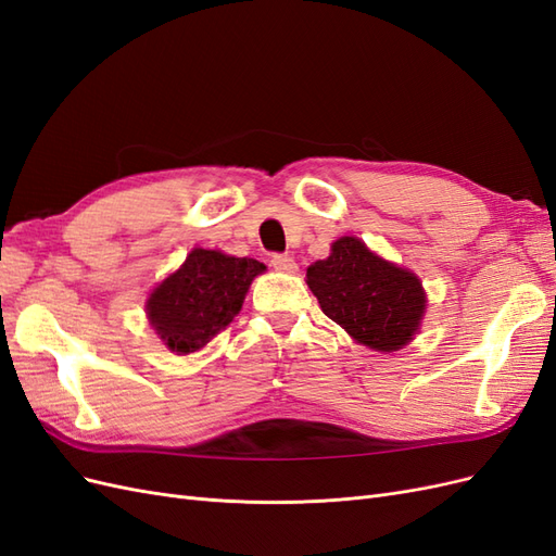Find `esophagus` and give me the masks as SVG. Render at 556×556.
I'll return each instance as SVG.
<instances>
[{"label": "esophagus", "mask_w": 556, "mask_h": 556, "mask_svg": "<svg viewBox=\"0 0 556 556\" xmlns=\"http://www.w3.org/2000/svg\"><path fill=\"white\" fill-rule=\"evenodd\" d=\"M271 266L276 268V271H282V274H294L296 271L294 257L285 255V252H276V255H271Z\"/></svg>", "instance_id": "1"}]
</instances>
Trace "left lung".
I'll return each mask as SVG.
<instances>
[{
  "label": "left lung",
  "mask_w": 556,
  "mask_h": 556,
  "mask_svg": "<svg viewBox=\"0 0 556 556\" xmlns=\"http://www.w3.org/2000/svg\"><path fill=\"white\" fill-rule=\"evenodd\" d=\"M306 282L329 319L378 352L406 345L427 306L417 276L374 255L355 237L339 239L327 260L313 262Z\"/></svg>",
  "instance_id": "8db88e82"
}]
</instances>
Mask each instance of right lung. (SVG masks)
<instances>
[{
  "label": "right lung",
  "instance_id": "right-lung-1",
  "mask_svg": "<svg viewBox=\"0 0 556 556\" xmlns=\"http://www.w3.org/2000/svg\"><path fill=\"white\" fill-rule=\"evenodd\" d=\"M264 268L257 260L194 248L178 271L150 294V325L178 355L204 348L241 311L252 278Z\"/></svg>",
  "mask_w": 556,
  "mask_h": 556
}]
</instances>
